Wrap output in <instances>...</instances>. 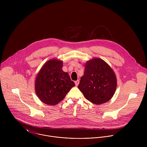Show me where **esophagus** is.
<instances>
[{"label": "esophagus", "instance_id": "34e87169", "mask_svg": "<svg viewBox=\"0 0 147 147\" xmlns=\"http://www.w3.org/2000/svg\"><path fill=\"white\" fill-rule=\"evenodd\" d=\"M75 85H76V86H78V85H79V80H78L75 81Z\"/></svg>", "mask_w": 147, "mask_h": 147}]
</instances>
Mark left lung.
<instances>
[{
    "mask_svg": "<svg viewBox=\"0 0 147 147\" xmlns=\"http://www.w3.org/2000/svg\"><path fill=\"white\" fill-rule=\"evenodd\" d=\"M79 89L92 103L100 105L111 99L117 88V79L111 68L99 58L87 62Z\"/></svg>",
    "mask_w": 147,
    "mask_h": 147,
    "instance_id": "1",
    "label": "left lung"
}]
</instances>
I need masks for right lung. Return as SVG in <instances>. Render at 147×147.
Returning <instances> with one entry per match:
<instances>
[{
	"label": "right lung",
	"instance_id": "obj_1",
	"mask_svg": "<svg viewBox=\"0 0 147 147\" xmlns=\"http://www.w3.org/2000/svg\"><path fill=\"white\" fill-rule=\"evenodd\" d=\"M63 62L50 60L44 64L38 74L35 90L40 100L47 105L58 104L75 86L68 73L62 70Z\"/></svg>",
	"mask_w": 147,
	"mask_h": 147
}]
</instances>
